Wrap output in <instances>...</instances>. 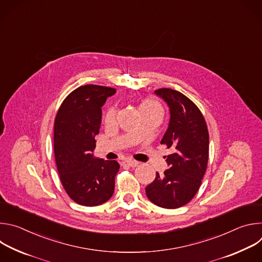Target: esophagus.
I'll return each mask as SVG.
<instances>
[{
    "label": "esophagus",
    "instance_id": "1",
    "mask_svg": "<svg viewBox=\"0 0 262 262\" xmlns=\"http://www.w3.org/2000/svg\"><path fill=\"white\" fill-rule=\"evenodd\" d=\"M122 164L123 165H125V166H128V167H132V168H135V167H137L138 166V162H136V161H133V160H125V161H123L122 162Z\"/></svg>",
    "mask_w": 262,
    "mask_h": 262
}]
</instances>
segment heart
<instances>
[{"instance_id":"obj_1","label":"heart","mask_w":262,"mask_h":262,"mask_svg":"<svg viewBox=\"0 0 262 262\" xmlns=\"http://www.w3.org/2000/svg\"><path fill=\"white\" fill-rule=\"evenodd\" d=\"M140 108H147V110L157 111V112H159V113L162 114V108H161L160 104L158 102H156V101H152V100H146V101H144L141 104ZM114 118H115V110L114 108H111L106 113V115H105V121L107 123L112 122V121L114 120Z\"/></svg>"}]
</instances>
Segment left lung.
<instances>
[{
  "mask_svg": "<svg viewBox=\"0 0 262 262\" xmlns=\"http://www.w3.org/2000/svg\"><path fill=\"white\" fill-rule=\"evenodd\" d=\"M155 93L169 106V125L161 144L172 154L165 157L169 169L157 173L145 191L154 204L174 209L189 203L200 188L208 161V130L200 110L185 95L169 88Z\"/></svg>",
  "mask_w": 262,
  "mask_h": 262,
  "instance_id": "1",
  "label": "left lung"
}]
</instances>
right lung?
Listing matches in <instances>:
<instances>
[{"label":"right lung","instance_id":"add662e5","mask_svg":"<svg viewBox=\"0 0 262 262\" xmlns=\"http://www.w3.org/2000/svg\"><path fill=\"white\" fill-rule=\"evenodd\" d=\"M116 90L85 85L62 102L54 128V150L58 173L68 196L78 204L96 206L113 196L116 161L95 158V136L101 123V106Z\"/></svg>","mask_w":262,"mask_h":262}]
</instances>
